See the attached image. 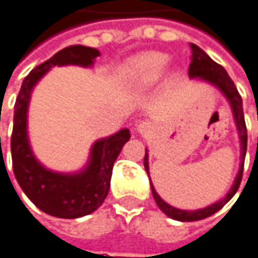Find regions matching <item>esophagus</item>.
I'll return each mask as SVG.
<instances>
[{"label": "esophagus", "instance_id": "1", "mask_svg": "<svg viewBox=\"0 0 258 258\" xmlns=\"http://www.w3.org/2000/svg\"><path fill=\"white\" fill-rule=\"evenodd\" d=\"M150 128H151V123L148 122V120H144V122H141L139 125H138V132L139 133H147L148 130H150Z\"/></svg>", "mask_w": 258, "mask_h": 258}]
</instances>
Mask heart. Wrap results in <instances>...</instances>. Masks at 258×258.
Listing matches in <instances>:
<instances>
[{"mask_svg":"<svg viewBox=\"0 0 258 258\" xmlns=\"http://www.w3.org/2000/svg\"><path fill=\"white\" fill-rule=\"evenodd\" d=\"M170 56L160 51H145L132 58L123 67L125 81L138 88H148L154 85L165 73Z\"/></svg>","mask_w":258,"mask_h":258,"instance_id":"b5f03b06","label":"heart"}]
</instances>
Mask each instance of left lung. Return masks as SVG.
Masks as SVG:
<instances>
[{
  "label": "left lung",
  "instance_id": "obj_1",
  "mask_svg": "<svg viewBox=\"0 0 258 258\" xmlns=\"http://www.w3.org/2000/svg\"><path fill=\"white\" fill-rule=\"evenodd\" d=\"M191 47V64H189V78L191 79H200L213 84L220 93L228 99L232 114H234V120H235V126L238 132V138H240V168H238V173L234 179V183L231 186V189L228 191V194L220 199L216 204L202 208V210H194V211H186V210H179L174 208L171 205H168L167 202L162 200V197L157 194V191L154 189V186L151 185V191H153V197L156 200L157 207L160 208L162 213H165L168 217L174 219V220H180V222H194V220H202L207 219L210 216H213L214 213H217L219 210H222L228 202L232 199V196L237 192L238 186H240L242 182V174H243V162H245V154H246V144H248V133H246V123H245V116H243V104H242V96L238 95V91L232 82V79L229 78V75L226 73V70L219 66L217 62H214L208 54L202 50L200 47H197L196 44H189ZM144 167L148 173V153L145 150V157H144ZM150 177V173H148Z\"/></svg>",
  "mask_w": 258,
  "mask_h": 258
}]
</instances>
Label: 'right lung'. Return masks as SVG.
Masks as SVG:
<instances>
[{
  "label": "right lung",
  "mask_w": 258,
  "mask_h": 258,
  "mask_svg": "<svg viewBox=\"0 0 258 258\" xmlns=\"http://www.w3.org/2000/svg\"><path fill=\"white\" fill-rule=\"evenodd\" d=\"M96 48L70 45L33 69L24 78L15 102L13 132L10 141L15 177L26 196L45 214L59 219H78L96 211L108 194L113 163L122 147L130 141V130H123L93 144L85 168L78 173L47 170L35 157L27 135V111L33 87L54 66L91 67L99 56Z\"/></svg>",
  "instance_id": "add662e5"
}]
</instances>
